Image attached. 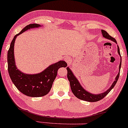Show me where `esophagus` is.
<instances>
[{"label": "esophagus", "mask_w": 128, "mask_h": 128, "mask_svg": "<svg viewBox=\"0 0 128 128\" xmlns=\"http://www.w3.org/2000/svg\"><path fill=\"white\" fill-rule=\"evenodd\" d=\"M65 61L67 62V64H71L72 61V58H70V57L66 56V57H65Z\"/></svg>", "instance_id": "1"}]
</instances>
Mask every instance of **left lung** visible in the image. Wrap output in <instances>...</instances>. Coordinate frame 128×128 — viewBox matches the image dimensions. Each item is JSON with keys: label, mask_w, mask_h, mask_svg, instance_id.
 <instances>
[{"label": "left lung", "mask_w": 128, "mask_h": 128, "mask_svg": "<svg viewBox=\"0 0 128 128\" xmlns=\"http://www.w3.org/2000/svg\"><path fill=\"white\" fill-rule=\"evenodd\" d=\"M102 36L104 37H105V38L110 40L112 41V42H115L116 43H117L116 39L112 37L111 36H110L107 32L104 30H102ZM117 51H118V54H119V55L121 57L120 53V49L119 47L117 46ZM121 64H122V58H120V63L119 65V71L120 70V68H121ZM67 78H68L69 82H70V87H71L72 92H73V94L75 96L76 98H78V99L82 100L85 101H88V102H97V101H99L100 100L102 99L104 97H105L109 93L110 91L112 90L114 86H115L116 84L117 83V80H118V78H119L120 75V72H118V74L116 77L115 80L114 81V82L111 86H110V88L108 90H106V92H102V93L98 94H94L90 93V92H88L87 91H86V90L81 86V85L80 84V83L79 82L77 78L74 76V74L72 70L69 68V67H67Z\"/></svg>", "instance_id": "obj_1"}]
</instances>
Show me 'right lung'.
<instances>
[{
  "mask_svg": "<svg viewBox=\"0 0 128 128\" xmlns=\"http://www.w3.org/2000/svg\"><path fill=\"white\" fill-rule=\"evenodd\" d=\"M36 23L30 24L14 36L8 52V70L10 78L17 88L22 93L29 97H42L46 95L50 90L53 82L57 76L58 70L67 67L64 61H60L49 66L42 72L29 74L22 73L17 68L14 59V48L17 36L28 29L40 27Z\"/></svg>",
  "mask_w": 128,
  "mask_h": 128,
  "instance_id": "right-lung-1",
  "label": "right lung"
}]
</instances>
